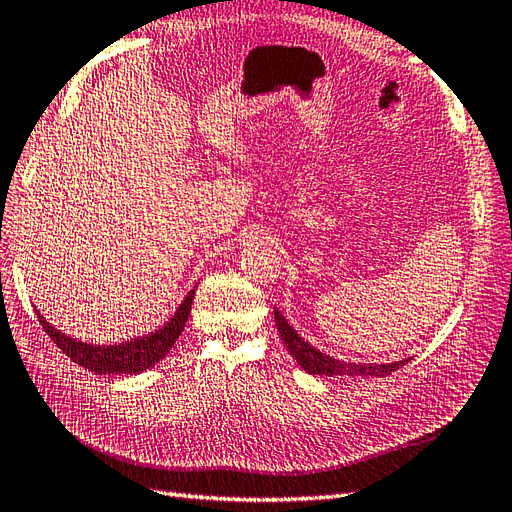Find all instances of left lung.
<instances>
[{
    "label": "left lung",
    "instance_id": "obj_1",
    "mask_svg": "<svg viewBox=\"0 0 512 512\" xmlns=\"http://www.w3.org/2000/svg\"><path fill=\"white\" fill-rule=\"evenodd\" d=\"M274 322H277V329L279 335L283 339L285 348L290 350V355L298 361L300 368L309 374H318V376H363V378H370V376H387L391 372L400 370L402 365L409 361H393V363H344L339 359H333L329 355H324V352L316 350L311 344H307L303 337H300L287 320L281 316V311L274 309Z\"/></svg>",
    "mask_w": 512,
    "mask_h": 512
}]
</instances>
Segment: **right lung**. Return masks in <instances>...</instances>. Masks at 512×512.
Wrapping results in <instances>:
<instances>
[{
    "instance_id": "add662e5",
    "label": "right lung",
    "mask_w": 512,
    "mask_h": 512,
    "mask_svg": "<svg viewBox=\"0 0 512 512\" xmlns=\"http://www.w3.org/2000/svg\"><path fill=\"white\" fill-rule=\"evenodd\" d=\"M196 290H190L188 296L183 298V303L175 311V316L170 318L162 329H157L151 335L129 339L123 344H112V346H97V344H84L80 339H73L69 335L60 333L54 329L41 313L36 311L38 322L45 329V333L54 339V344L77 365H82L88 372L95 374H140L144 370L153 368V365L164 359L170 348L175 346L179 339L183 326L188 322L190 309H192V298Z\"/></svg>"
}]
</instances>
